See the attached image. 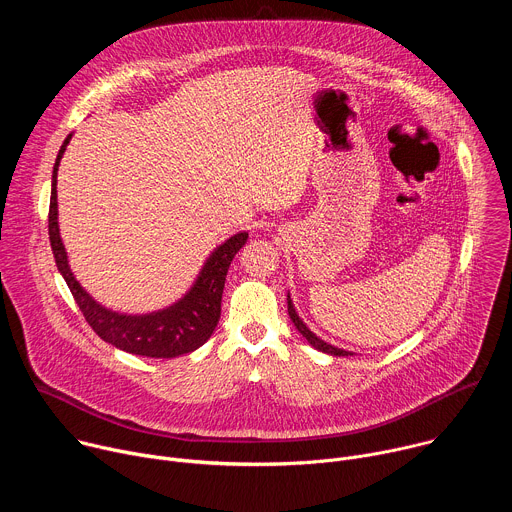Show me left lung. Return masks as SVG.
Returning a JSON list of instances; mask_svg holds the SVG:
<instances>
[{
	"label": "left lung",
	"mask_w": 512,
	"mask_h": 512,
	"mask_svg": "<svg viewBox=\"0 0 512 512\" xmlns=\"http://www.w3.org/2000/svg\"><path fill=\"white\" fill-rule=\"evenodd\" d=\"M287 312H289V318H291V322H294V326L298 328V332L314 346V348H318V350H322V352H326V354H334V356H352V352H348V350H342V348H336V346H332V344H328V342H324V340H320L314 332H310L308 330V326L300 320V316H298V312H296V308H294V304H291V300H289V296H287Z\"/></svg>",
	"instance_id": "left-lung-1"
}]
</instances>
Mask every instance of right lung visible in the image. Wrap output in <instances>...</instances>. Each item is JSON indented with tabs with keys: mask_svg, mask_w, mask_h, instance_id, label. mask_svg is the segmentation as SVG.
Listing matches in <instances>:
<instances>
[{
	"mask_svg": "<svg viewBox=\"0 0 512 512\" xmlns=\"http://www.w3.org/2000/svg\"><path fill=\"white\" fill-rule=\"evenodd\" d=\"M70 137L72 133L64 139L62 148L56 156L54 172H52L48 235H50L54 259H56V267L62 273L70 294L75 298L77 306L81 308L85 320L105 342L129 354L152 356V358H174V356L196 350L210 338V334L218 324V318H221V300H223L227 271L231 267L233 257L247 243V233H239L218 247L204 263L196 283L192 285L188 294L166 310L143 314V316H127V314H117L99 306L81 287L75 275H72L66 261V251L58 233L56 172Z\"/></svg>",
	"mask_w": 512,
	"mask_h": 512,
	"instance_id": "add662e5",
	"label": "right lung"
}]
</instances>
